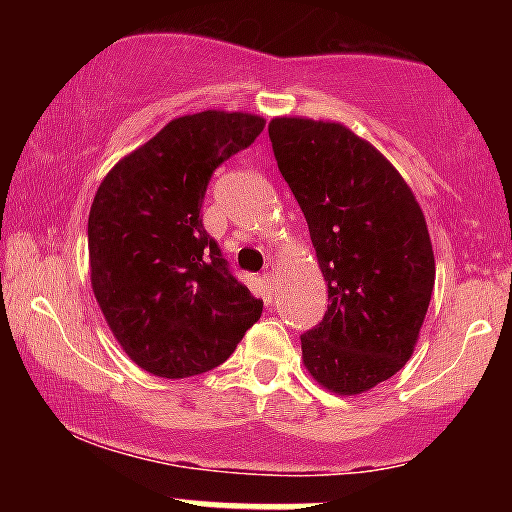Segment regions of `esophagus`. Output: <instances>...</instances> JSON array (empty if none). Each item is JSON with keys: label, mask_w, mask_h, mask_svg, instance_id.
Masks as SVG:
<instances>
[{"label": "esophagus", "mask_w": 512, "mask_h": 512, "mask_svg": "<svg viewBox=\"0 0 512 512\" xmlns=\"http://www.w3.org/2000/svg\"><path fill=\"white\" fill-rule=\"evenodd\" d=\"M262 276L269 281V284L274 286V279H276V262L274 260H267V264H264Z\"/></svg>", "instance_id": "34e87169"}]
</instances>
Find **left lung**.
Instances as JSON below:
<instances>
[{"label":"left lung","mask_w":512,"mask_h":512,"mask_svg":"<svg viewBox=\"0 0 512 512\" xmlns=\"http://www.w3.org/2000/svg\"><path fill=\"white\" fill-rule=\"evenodd\" d=\"M269 139L330 301L301 337L303 363L327 390L361 395L409 361L424 325L436 284L424 211L397 168L339 122L274 117Z\"/></svg>","instance_id":"8db88e82"}]
</instances>
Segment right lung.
Returning a JSON list of instances; mask_svg holds the SVG:
<instances>
[{"label":"right lung","instance_id":"add662e5","mask_svg":"<svg viewBox=\"0 0 512 512\" xmlns=\"http://www.w3.org/2000/svg\"><path fill=\"white\" fill-rule=\"evenodd\" d=\"M250 113L170 120L105 175L88 214L93 296L125 354L158 378L221 366L260 320L262 301L240 284L204 231L211 173L260 137Z\"/></svg>","mask_w":512,"mask_h":512}]
</instances>
